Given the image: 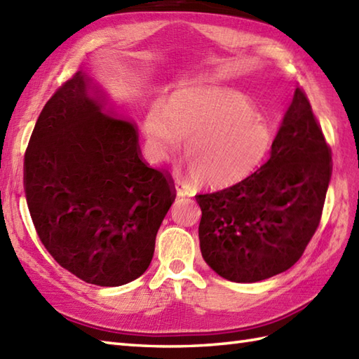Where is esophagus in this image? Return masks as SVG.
<instances>
[{"mask_svg": "<svg viewBox=\"0 0 359 359\" xmlns=\"http://www.w3.org/2000/svg\"><path fill=\"white\" fill-rule=\"evenodd\" d=\"M174 188H175V194H177L179 197H185V196L191 194V189H189L187 185L180 184V182H175Z\"/></svg>", "mask_w": 359, "mask_h": 359, "instance_id": "esophagus-1", "label": "esophagus"}]
</instances>
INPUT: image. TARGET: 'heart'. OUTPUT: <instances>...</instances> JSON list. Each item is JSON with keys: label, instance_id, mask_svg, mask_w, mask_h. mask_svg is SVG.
<instances>
[{"label": "heart", "instance_id": "obj_1", "mask_svg": "<svg viewBox=\"0 0 359 359\" xmlns=\"http://www.w3.org/2000/svg\"><path fill=\"white\" fill-rule=\"evenodd\" d=\"M273 126L253 102L225 86H199L156 104L143 123L147 154L166 162L184 144V160L197 185L228 188L243 180L269 156Z\"/></svg>", "mask_w": 359, "mask_h": 359}]
</instances>
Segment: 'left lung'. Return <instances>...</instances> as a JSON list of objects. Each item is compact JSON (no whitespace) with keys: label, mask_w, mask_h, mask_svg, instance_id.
<instances>
[{"label":"left lung","mask_w":359,"mask_h":359,"mask_svg":"<svg viewBox=\"0 0 359 359\" xmlns=\"http://www.w3.org/2000/svg\"><path fill=\"white\" fill-rule=\"evenodd\" d=\"M330 177V148L297 88L266 163L239 184L196 197L205 262L233 282L288 270L313 238Z\"/></svg>","instance_id":"1"}]
</instances>
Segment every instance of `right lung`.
I'll return each mask as SVG.
<instances>
[{"label": "right lung", "instance_id": "right-lung-1", "mask_svg": "<svg viewBox=\"0 0 359 359\" xmlns=\"http://www.w3.org/2000/svg\"><path fill=\"white\" fill-rule=\"evenodd\" d=\"M38 238L88 284L118 287L147 271L175 196L140 158L134 123L104 109L77 72L46 103L25 156Z\"/></svg>", "mask_w": 359, "mask_h": 359}]
</instances>
